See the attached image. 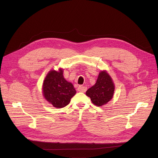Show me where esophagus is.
<instances>
[{
	"mask_svg": "<svg viewBox=\"0 0 158 158\" xmlns=\"http://www.w3.org/2000/svg\"><path fill=\"white\" fill-rule=\"evenodd\" d=\"M87 90V88L86 86H79L78 87V91L80 92H86V91Z\"/></svg>",
	"mask_w": 158,
	"mask_h": 158,
	"instance_id": "obj_1",
	"label": "esophagus"
}]
</instances>
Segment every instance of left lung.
I'll list each match as a JSON object with an SVG mask.
<instances>
[{
	"mask_svg": "<svg viewBox=\"0 0 158 158\" xmlns=\"http://www.w3.org/2000/svg\"><path fill=\"white\" fill-rule=\"evenodd\" d=\"M114 85L110 75L106 71H101L98 74L95 85L89 88L86 92L94 104L102 106L106 104L113 98Z\"/></svg>",
	"mask_w": 158,
	"mask_h": 158,
	"instance_id": "8db88e82",
	"label": "left lung"
}]
</instances>
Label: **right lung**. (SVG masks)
I'll list each match as a JSON object with an SVG mask.
<instances>
[{"mask_svg":"<svg viewBox=\"0 0 158 158\" xmlns=\"http://www.w3.org/2000/svg\"><path fill=\"white\" fill-rule=\"evenodd\" d=\"M63 71L51 70L45 78L43 84V94L44 98L54 107L57 108L67 106L70 99L76 94L71 82L64 78Z\"/></svg>","mask_w":158,"mask_h":158,"instance_id":"obj_1","label":"right lung"}]
</instances>
